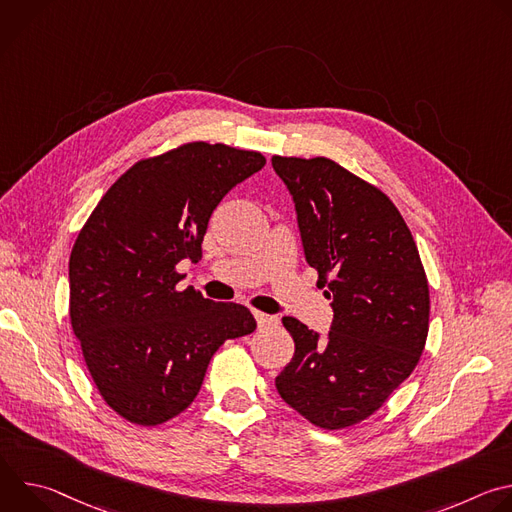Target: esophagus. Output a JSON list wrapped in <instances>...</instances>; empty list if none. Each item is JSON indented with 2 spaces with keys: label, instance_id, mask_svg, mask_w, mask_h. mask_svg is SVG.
<instances>
[{
  "label": "esophagus",
  "instance_id": "obj_1",
  "mask_svg": "<svg viewBox=\"0 0 512 512\" xmlns=\"http://www.w3.org/2000/svg\"><path fill=\"white\" fill-rule=\"evenodd\" d=\"M255 320L259 324V328H271V326L279 324L277 316H271V314H265V312H255Z\"/></svg>",
  "mask_w": 512,
  "mask_h": 512
}]
</instances>
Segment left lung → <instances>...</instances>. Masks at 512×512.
<instances>
[{
  "label": "left lung",
  "instance_id": "8db88e82",
  "mask_svg": "<svg viewBox=\"0 0 512 512\" xmlns=\"http://www.w3.org/2000/svg\"><path fill=\"white\" fill-rule=\"evenodd\" d=\"M296 202L304 253L332 300L326 342L281 322L296 352L275 379L281 399L322 429L371 417L413 373L429 330V285L391 198L330 158H271Z\"/></svg>",
  "mask_w": 512,
  "mask_h": 512
}]
</instances>
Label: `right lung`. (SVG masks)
Listing matches in <instances>:
<instances>
[{
  "instance_id": "1",
  "label": "right lung",
  "mask_w": 512,
  "mask_h": 512,
  "mask_svg": "<svg viewBox=\"0 0 512 512\" xmlns=\"http://www.w3.org/2000/svg\"><path fill=\"white\" fill-rule=\"evenodd\" d=\"M265 166L259 152L188 141L133 164L99 200L70 251V324L103 401L135 425H160L198 395L208 362L253 314L178 289L202 257L212 210Z\"/></svg>"
}]
</instances>
